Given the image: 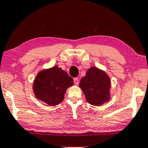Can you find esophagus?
I'll return each mask as SVG.
<instances>
[{
    "label": "esophagus",
    "instance_id": "1",
    "mask_svg": "<svg viewBox=\"0 0 148 148\" xmlns=\"http://www.w3.org/2000/svg\"><path fill=\"white\" fill-rule=\"evenodd\" d=\"M74 82L75 84L78 85L79 84V80H78V78H74Z\"/></svg>",
    "mask_w": 148,
    "mask_h": 148
}]
</instances>
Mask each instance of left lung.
<instances>
[{
  "mask_svg": "<svg viewBox=\"0 0 148 148\" xmlns=\"http://www.w3.org/2000/svg\"><path fill=\"white\" fill-rule=\"evenodd\" d=\"M86 99L90 104L100 106L110 99V80L108 75L98 68H90L80 83Z\"/></svg>",
  "mask_w": 148,
  "mask_h": 148,
  "instance_id": "obj_1",
  "label": "left lung"
}]
</instances>
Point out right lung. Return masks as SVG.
I'll use <instances>...</instances> for the list:
<instances>
[{"instance_id": "1", "label": "right lung", "mask_w": 148, "mask_h": 148, "mask_svg": "<svg viewBox=\"0 0 148 148\" xmlns=\"http://www.w3.org/2000/svg\"><path fill=\"white\" fill-rule=\"evenodd\" d=\"M73 85V79L58 66L45 70L37 74L33 90L38 100L56 106L64 100L66 89Z\"/></svg>"}]
</instances>
